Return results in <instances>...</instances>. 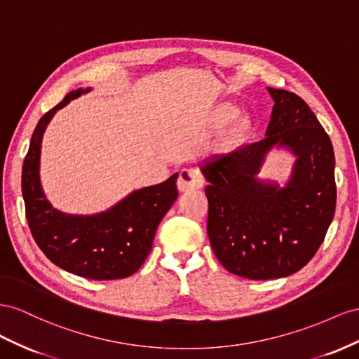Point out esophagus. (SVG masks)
<instances>
[{
    "label": "esophagus",
    "instance_id": "34e87169",
    "mask_svg": "<svg viewBox=\"0 0 359 359\" xmlns=\"http://www.w3.org/2000/svg\"><path fill=\"white\" fill-rule=\"evenodd\" d=\"M204 185V177L197 168H185L182 170L177 179V187L180 191H192L200 189Z\"/></svg>",
    "mask_w": 359,
    "mask_h": 359
}]
</instances>
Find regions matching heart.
<instances>
[{
  "label": "heart",
  "instance_id": "heart-1",
  "mask_svg": "<svg viewBox=\"0 0 359 359\" xmlns=\"http://www.w3.org/2000/svg\"><path fill=\"white\" fill-rule=\"evenodd\" d=\"M239 112L241 111H239L238 107H234L231 104H225L219 108V120L222 123H230L234 118H238ZM248 129H250V120L247 117L239 118L238 123H236V126H234V132H236V134H239V135L245 134V132H247Z\"/></svg>",
  "mask_w": 359,
  "mask_h": 359
}]
</instances>
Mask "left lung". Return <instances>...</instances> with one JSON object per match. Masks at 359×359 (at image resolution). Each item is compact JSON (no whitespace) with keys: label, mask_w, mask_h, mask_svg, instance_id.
Returning <instances> with one entry per match:
<instances>
[{"label":"left lung","mask_w":359,"mask_h":359,"mask_svg":"<svg viewBox=\"0 0 359 359\" xmlns=\"http://www.w3.org/2000/svg\"><path fill=\"white\" fill-rule=\"evenodd\" d=\"M273 99L264 138L201 162L209 201L208 234L230 273L272 280L302 269L322 245L335 212L332 142L310 107L290 91L268 87ZM295 156L284 187L258 177L267 153Z\"/></svg>","instance_id":"obj_1"}]
</instances>
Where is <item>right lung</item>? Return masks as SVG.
Listing matches in <instances>:
<instances>
[{
	"label": "right lung",
	"mask_w": 359,
	"mask_h": 359,
	"mask_svg": "<svg viewBox=\"0 0 359 359\" xmlns=\"http://www.w3.org/2000/svg\"><path fill=\"white\" fill-rule=\"evenodd\" d=\"M90 90L70 91L39 120L22 167V196L29 230L50 262L88 280H118L135 273L150 254L158 225L179 196V172L100 213L69 215L53 208L40 183L42 138L55 112Z\"/></svg>",
	"instance_id": "add662e5"
}]
</instances>
